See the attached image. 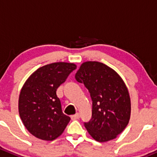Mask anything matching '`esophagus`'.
Returning a JSON list of instances; mask_svg holds the SVG:
<instances>
[{
  "mask_svg": "<svg viewBox=\"0 0 157 157\" xmlns=\"http://www.w3.org/2000/svg\"><path fill=\"white\" fill-rule=\"evenodd\" d=\"M80 118V114L79 113H76L75 115H71V119L72 120H77Z\"/></svg>",
  "mask_w": 157,
  "mask_h": 157,
  "instance_id": "1",
  "label": "esophagus"
}]
</instances>
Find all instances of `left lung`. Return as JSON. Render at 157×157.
Masks as SVG:
<instances>
[{"label": "left lung", "instance_id": "obj_1", "mask_svg": "<svg viewBox=\"0 0 157 157\" xmlns=\"http://www.w3.org/2000/svg\"><path fill=\"white\" fill-rule=\"evenodd\" d=\"M84 84L92 100V116L84 126L96 141L114 140L128 125L131 101L122 79L102 63H83L75 75Z\"/></svg>", "mask_w": 157, "mask_h": 157}]
</instances>
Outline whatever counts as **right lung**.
<instances>
[{
    "label": "right lung",
    "mask_w": 157,
    "mask_h": 157,
    "mask_svg": "<svg viewBox=\"0 0 157 157\" xmlns=\"http://www.w3.org/2000/svg\"><path fill=\"white\" fill-rule=\"evenodd\" d=\"M77 66L53 63L40 67L25 81L18 99V112L28 131L42 140L60 136L70 118L62 112L56 90Z\"/></svg>",
    "instance_id": "right-lung-1"
}]
</instances>
